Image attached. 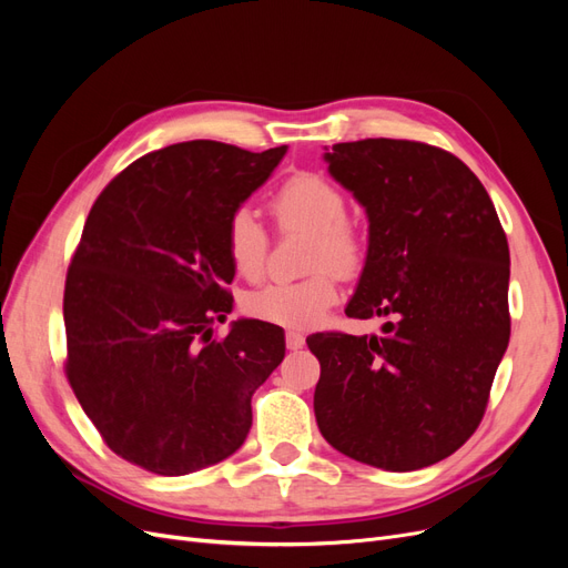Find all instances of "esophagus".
I'll return each instance as SVG.
<instances>
[{"label":"esophagus","instance_id":"34e87169","mask_svg":"<svg viewBox=\"0 0 568 568\" xmlns=\"http://www.w3.org/2000/svg\"><path fill=\"white\" fill-rule=\"evenodd\" d=\"M303 343H305V338H303L301 332H286V348H288V351L303 348Z\"/></svg>","mask_w":568,"mask_h":568}]
</instances>
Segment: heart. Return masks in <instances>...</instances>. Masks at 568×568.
I'll return each instance as SVG.
<instances>
[{"mask_svg": "<svg viewBox=\"0 0 568 568\" xmlns=\"http://www.w3.org/2000/svg\"><path fill=\"white\" fill-rule=\"evenodd\" d=\"M270 211L282 230L311 234L305 267L313 270L298 282H272L244 298L255 320L311 326L336 303L341 277H353L365 265L367 242L353 220L341 189L317 173L291 175L270 199ZM227 257L239 277L257 280L265 270L267 232L246 205L236 209L225 227Z\"/></svg>", "mask_w": 568, "mask_h": 568, "instance_id": "1", "label": "heart"}]
</instances>
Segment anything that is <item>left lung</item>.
<instances>
[{
    "label": "left lung",
    "mask_w": 568,
    "mask_h": 568,
    "mask_svg": "<svg viewBox=\"0 0 568 568\" xmlns=\"http://www.w3.org/2000/svg\"><path fill=\"white\" fill-rule=\"evenodd\" d=\"M365 205L369 248L346 315L382 336H307L315 417L338 453L386 471L450 457L486 415L509 343V246L486 186L450 151L359 140L324 153Z\"/></svg>",
    "instance_id": "left-lung-1"
}]
</instances>
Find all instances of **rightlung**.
Listing matches in <instances>:
<instances>
[{"mask_svg":"<svg viewBox=\"0 0 568 568\" xmlns=\"http://www.w3.org/2000/svg\"><path fill=\"white\" fill-rule=\"evenodd\" d=\"M196 140L151 151L94 201L65 274V376L109 448L182 476L242 448L284 329L232 313L230 215L284 159Z\"/></svg>","mask_w":568,"mask_h":568,"instance_id":"obj_1","label":"right lung"}]
</instances>
